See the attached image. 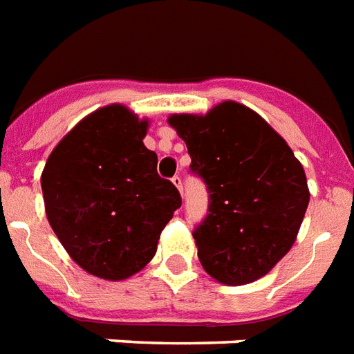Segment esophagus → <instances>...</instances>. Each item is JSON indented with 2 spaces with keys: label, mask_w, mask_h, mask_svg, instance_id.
Here are the masks:
<instances>
[{
  "label": "esophagus",
  "mask_w": 354,
  "mask_h": 354,
  "mask_svg": "<svg viewBox=\"0 0 354 354\" xmlns=\"http://www.w3.org/2000/svg\"><path fill=\"white\" fill-rule=\"evenodd\" d=\"M172 183L176 185L180 193H183V182H182V176H180V174H176V176H172Z\"/></svg>",
  "instance_id": "1"
}]
</instances>
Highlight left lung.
I'll return each instance as SVG.
<instances>
[{"instance_id": "obj_1", "label": "left lung", "mask_w": 354, "mask_h": 354, "mask_svg": "<svg viewBox=\"0 0 354 354\" xmlns=\"http://www.w3.org/2000/svg\"><path fill=\"white\" fill-rule=\"evenodd\" d=\"M169 122L187 145L189 172L209 195L193 230L202 267L228 286L269 273L295 243L308 207L303 165L260 115L236 102Z\"/></svg>"}]
</instances>
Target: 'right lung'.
Wrapping results in <instances>:
<instances>
[{"label":"right lung","instance_id":"right-lung-1","mask_svg":"<svg viewBox=\"0 0 354 354\" xmlns=\"http://www.w3.org/2000/svg\"><path fill=\"white\" fill-rule=\"evenodd\" d=\"M147 120L122 105L83 118L46 161V215L72 260L87 273L124 280L152 260L182 196L158 174L142 145Z\"/></svg>","mask_w":354,"mask_h":354}]
</instances>
